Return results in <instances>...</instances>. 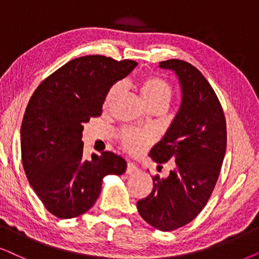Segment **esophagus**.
Segmentation results:
<instances>
[{
	"label": "esophagus",
	"mask_w": 259,
	"mask_h": 259,
	"mask_svg": "<svg viewBox=\"0 0 259 259\" xmlns=\"http://www.w3.org/2000/svg\"><path fill=\"white\" fill-rule=\"evenodd\" d=\"M139 170V168H137V165L135 163H133V162H127L126 163V173L127 174H132L134 171H137Z\"/></svg>",
	"instance_id": "34e87169"
}]
</instances>
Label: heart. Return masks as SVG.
Returning a JSON list of instances; mask_svg holds the SVG:
<instances>
[{
	"label": "heart",
	"mask_w": 259,
	"mask_h": 259,
	"mask_svg": "<svg viewBox=\"0 0 259 259\" xmlns=\"http://www.w3.org/2000/svg\"><path fill=\"white\" fill-rule=\"evenodd\" d=\"M140 91L142 94L144 101L150 108L164 109L173 97V86L165 79L158 75L148 74L140 80ZM122 82H116L109 89L108 94L104 98V109L111 108L113 102L118 98L123 91ZM155 141V135L149 130L136 129V127H124L119 133V142L123 149L130 154H140L147 149Z\"/></svg>",
	"instance_id": "heart-1"
}]
</instances>
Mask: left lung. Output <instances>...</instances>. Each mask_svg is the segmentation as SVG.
Returning <instances> with one entry per match:
<instances>
[{
	"mask_svg": "<svg viewBox=\"0 0 259 259\" xmlns=\"http://www.w3.org/2000/svg\"><path fill=\"white\" fill-rule=\"evenodd\" d=\"M160 67L175 71L184 96L150 157L158 164L171 161L175 165L167 179L153 177V189L137 201V209L155 229L173 231L202 211L215 187L226 150V119L214 90L198 68L179 59L161 61Z\"/></svg>",
	"mask_w": 259,
	"mask_h": 259,
	"instance_id": "obj_1",
	"label": "left lung"
}]
</instances>
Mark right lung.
<instances>
[{
	"label": "right lung",
	"instance_id": "right-lung-1",
	"mask_svg": "<svg viewBox=\"0 0 259 259\" xmlns=\"http://www.w3.org/2000/svg\"><path fill=\"white\" fill-rule=\"evenodd\" d=\"M136 65L105 55L75 58L41 81L30 97L21 125L23 169L58 218L89 211L101 194L103 178L125 171L124 158L112 151L82 158V124L102 115L109 89Z\"/></svg>",
	"mask_w": 259,
	"mask_h": 259
}]
</instances>
